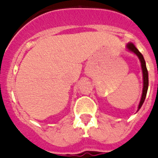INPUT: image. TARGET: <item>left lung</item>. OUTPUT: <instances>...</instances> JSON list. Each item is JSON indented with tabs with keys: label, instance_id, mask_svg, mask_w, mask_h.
Wrapping results in <instances>:
<instances>
[{
	"label": "left lung",
	"instance_id": "8db88e82",
	"mask_svg": "<svg viewBox=\"0 0 158 158\" xmlns=\"http://www.w3.org/2000/svg\"><path fill=\"white\" fill-rule=\"evenodd\" d=\"M126 48L128 51L133 53L135 55H137V57L139 58V61L141 62V67H142V79H143V89H142V96H141V100L139 102V107H138V111L140 109L141 107L142 106L143 103L145 101V99H146V93H147L148 90V85H149V76H148V71L147 68H146V62H145V59L143 58V55L139 52V51L136 48L135 45H134L132 43H128L126 46Z\"/></svg>",
	"mask_w": 158,
	"mask_h": 158
}]
</instances>
